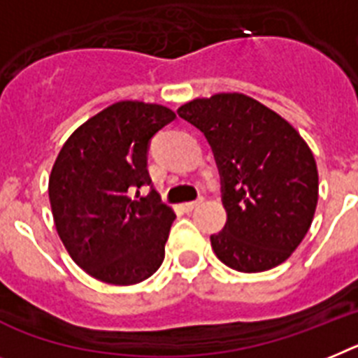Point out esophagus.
I'll return each instance as SVG.
<instances>
[{
	"mask_svg": "<svg viewBox=\"0 0 358 358\" xmlns=\"http://www.w3.org/2000/svg\"><path fill=\"white\" fill-rule=\"evenodd\" d=\"M200 203H202V198H198V200H193V202H185L182 207H184L185 211H193V209H196V207L200 206Z\"/></svg>",
	"mask_w": 358,
	"mask_h": 358,
	"instance_id": "esophagus-1",
	"label": "esophagus"
}]
</instances>
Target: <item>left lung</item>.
I'll return each mask as SVG.
<instances>
[{
  "label": "left lung",
  "mask_w": 358,
  "mask_h": 358,
  "mask_svg": "<svg viewBox=\"0 0 358 358\" xmlns=\"http://www.w3.org/2000/svg\"><path fill=\"white\" fill-rule=\"evenodd\" d=\"M178 116L202 131L220 173L227 222L211 235L216 257L242 273L287 260L317 209L318 173L308 143L275 110L238 92L196 98Z\"/></svg>",
  "instance_id": "obj_1"
}]
</instances>
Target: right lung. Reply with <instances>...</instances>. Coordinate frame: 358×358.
Returning a JSON list of instances; mask_svg holds the SVG:
<instances>
[{
	"label": "right lung",
	"mask_w": 358,
	"mask_h": 358,
	"mask_svg": "<svg viewBox=\"0 0 358 358\" xmlns=\"http://www.w3.org/2000/svg\"><path fill=\"white\" fill-rule=\"evenodd\" d=\"M176 114L158 103L118 101L63 143L49 178L54 224L83 271L107 284L143 282L162 266L176 215L147 171L149 143ZM136 192L134 197L132 193Z\"/></svg>",
	"instance_id": "1"
}]
</instances>
